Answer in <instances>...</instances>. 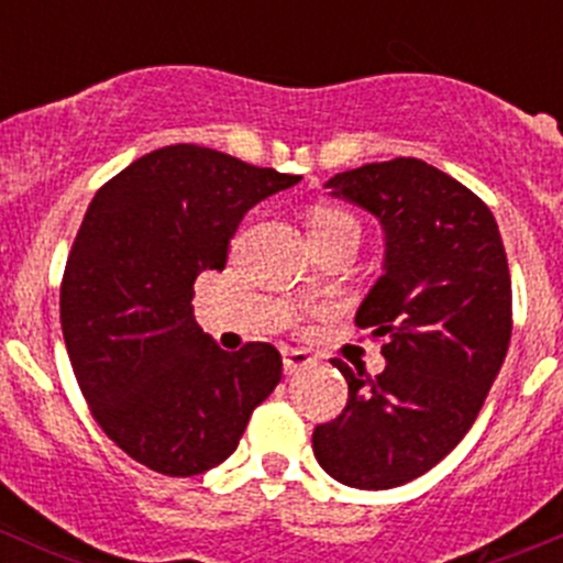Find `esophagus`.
<instances>
[{"label": "esophagus", "instance_id": "1", "mask_svg": "<svg viewBox=\"0 0 563 563\" xmlns=\"http://www.w3.org/2000/svg\"><path fill=\"white\" fill-rule=\"evenodd\" d=\"M316 365V356L308 354V351H299V349H291L283 354V371L286 373H299L305 371V367Z\"/></svg>", "mask_w": 563, "mask_h": 563}]
</instances>
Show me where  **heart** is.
<instances>
[{
    "instance_id": "heart-1",
    "label": "heart",
    "mask_w": 563,
    "mask_h": 563,
    "mask_svg": "<svg viewBox=\"0 0 563 563\" xmlns=\"http://www.w3.org/2000/svg\"><path fill=\"white\" fill-rule=\"evenodd\" d=\"M343 234H360V225L349 212L338 207H316L310 212V236H313L316 245H323V242Z\"/></svg>"
}]
</instances>
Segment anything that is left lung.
Listing matches in <instances>:
<instances>
[{"label":"left lung","instance_id":"obj_1","mask_svg":"<svg viewBox=\"0 0 563 563\" xmlns=\"http://www.w3.org/2000/svg\"><path fill=\"white\" fill-rule=\"evenodd\" d=\"M327 187L387 234L384 275L356 310L387 367L371 378L332 360L349 400L313 430V452L343 485L387 490L433 468L479 417L512 338V280L487 203L424 161L367 163Z\"/></svg>","mask_w":563,"mask_h":563}]
</instances>
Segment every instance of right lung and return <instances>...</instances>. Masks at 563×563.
Instances as JSON below:
<instances>
[{
	"label": "right lung",
	"instance_id": "obj_1",
	"mask_svg": "<svg viewBox=\"0 0 563 563\" xmlns=\"http://www.w3.org/2000/svg\"><path fill=\"white\" fill-rule=\"evenodd\" d=\"M299 176L174 144L108 179L81 220L59 288L78 387L100 430L166 476L214 468L277 387L272 343L223 351L192 318V283L223 269L250 207Z\"/></svg>",
	"mask_w": 563,
	"mask_h": 563
}]
</instances>
